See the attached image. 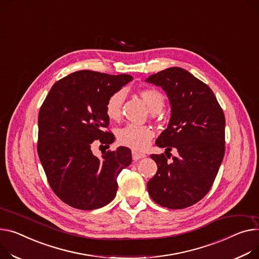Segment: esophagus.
I'll return each mask as SVG.
<instances>
[{
  "label": "esophagus",
  "instance_id": "1",
  "mask_svg": "<svg viewBox=\"0 0 259 259\" xmlns=\"http://www.w3.org/2000/svg\"><path fill=\"white\" fill-rule=\"evenodd\" d=\"M145 157H146L145 154L132 151V158H133V160H139V159H142V158H145Z\"/></svg>",
  "mask_w": 259,
  "mask_h": 259
}]
</instances>
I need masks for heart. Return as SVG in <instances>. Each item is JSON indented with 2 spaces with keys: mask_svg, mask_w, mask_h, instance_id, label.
<instances>
[{
  "mask_svg": "<svg viewBox=\"0 0 259 259\" xmlns=\"http://www.w3.org/2000/svg\"><path fill=\"white\" fill-rule=\"evenodd\" d=\"M142 99L152 113L159 112L164 105L163 95L155 89H146L140 93ZM125 101L124 91L112 94L106 102V114L110 119L116 120L122 115V108ZM154 137V131L148 126L127 125L120 129L117 135L118 142L135 151L146 150Z\"/></svg>",
  "mask_w": 259,
  "mask_h": 259,
  "instance_id": "heart-1",
  "label": "heart"
}]
</instances>
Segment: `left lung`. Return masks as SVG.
Returning a JSON list of instances; mask_svg holds the SVG:
<instances>
[{"mask_svg": "<svg viewBox=\"0 0 259 259\" xmlns=\"http://www.w3.org/2000/svg\"><path fill=\"white\" fill-rule=\"evenodd\" d=\"M146 82L165 92L169 122L155 144L165 155L152 154L157 173L147 187L154 202L182 209L209 192L225 153V116L213 92L181 67H169L149 76ZM178 156L168 162L169 152Z\"/></svg>", "mask_w": 259, "mask_h": 259, "instance_id": "obj_1", "label": "left lung"}]
</instances>
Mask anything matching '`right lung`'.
Segmentation results:
<instances>
[{
	"instance_id": "right-lung-1",
	"label": "right lung",
	"mask_w": 259,
	"mask_h": 259,
	"mask_svg": "<svg viewBox=\"0 0 259 259\" xmlns=\"http://www.w3.org/2000/svg\"><path fill=\"white\" fill-rule=\"evenodd\" d=\"M131 80L125 74L79 71L52 86L39 110L41 165L53 192L74 208L93 210L110 203L118 174L132 161L127 147L101 157L92 151L95 141L108 147L114 142V135L103 130L109 125L106 102Z\"/></svg>"
}]
</instances>
